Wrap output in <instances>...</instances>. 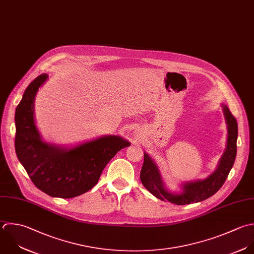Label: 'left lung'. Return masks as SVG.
I'll list each match as a JSON object with an SVG mask.
<instances>
[{
  "label": "left lung",
  "instance_id": "obj_1",
  "mask_svg": "<svg viewBox=\"0 0 254 254\" xmlns=\"http://www.w3.org/2000/svg\"><path fill=\"white\" fill-rule=\"evenodd\" d=\"M225 117L228 124V145L220 161L218 169L204 180L186 183L183 186V193L175 195L169 193L164 188L159 171L151 160L144 153V161L140 171V180L143 186L156 198L162 201H169L176 205H188L202 202L216 194L226 182L231 169L234 166L237 156V139H238V123L227 106H223Z\"/></svg>",
  "mask_w": 254,
  "mask_h": 254
}]
</instances>
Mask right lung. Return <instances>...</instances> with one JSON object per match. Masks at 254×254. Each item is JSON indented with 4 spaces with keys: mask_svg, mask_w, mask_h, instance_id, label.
Listing matches in <instances>:
<instances>
[{
    "mask_svg": "<svg viewBox=\"0 0 254 254\" xmlns=\"http://www.w3.org/2000/svg\"><path fill=\"white\" fill-rule=\"evenodd\" d=\"M47 77L45 73L36 77L15 109V153L36 188L51 197L69 199L91 190L108 162L130 143L115 135L71 149L43 142L34 125L33 102Z\"/></svg>",
    "mask_w": 254,
    "mask_h": 254,
    "instance_id": "1",
    "label": "right lung"
}]
</instances>
